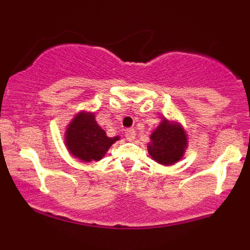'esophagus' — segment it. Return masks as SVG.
I'll list each match as a JSON object with an SVG mask.
<instances>
[{
  "label": "esophagus",
  "mask_w": 250,
  "mask_h": 250,
  "mask_svg": "<svg viewBox=\"0 0 250 250\" xmlns=\"http://www.w3.org/2000/svg\"><path fill=\"white\" fill-rule=\"evenodd\" d=\"M135 135H136V131H135L134 129H127V130H125V139H127L128 141H133L135 139Z\"/></svg>",
  "instance_id": "34e87169"
}]
</instances>
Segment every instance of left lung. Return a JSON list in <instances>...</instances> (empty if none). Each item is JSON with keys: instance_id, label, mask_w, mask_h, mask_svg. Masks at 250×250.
<instances>
[{"instance_id": "1", "label": "left lung", "mask_w": 250, "mask_h": 250, "mask_svg": "<svg viewBox=\"0 0 250 250\" xmlns=\"http://www.w3.org/2000/svg\"><path fill=\"white\" fill-rule=\"evenodd\" d=\"M148 153L156 162L170 166L185 154L187 135L180 125L163 120L156 130L150 135Z\"/></svg>"}]
</instances>
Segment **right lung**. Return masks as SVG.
Here are the masks:
<instances>
[{
    "label": "right lung",
    "mask_w": 250,
    "mask_h": 250,
    "mask_svg": "<svg viewBox=\"0 0 250 250\" xmlns=\"http://www.w3.org/2000/svg\"><path fill=\"white\" fill-rule=\"evenodd\" d=\"M120 137H108L91 113H80L65 131V146L81 161H100Z\"/></svg>",
    "instance_id": "obj_1"
}]
</instances>
